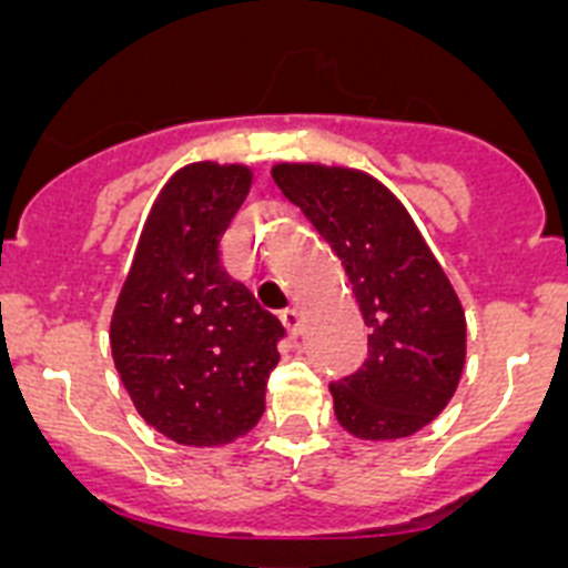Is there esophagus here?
Here are the masks:
<instances>
[{
	"instance_id": "esophagus-1",
	"label": "esophagus",
	"mask_w": 568,
	"mask_h": 568,
	"mask_svg": "<svg viewBox=\"0 0 568 568\" xmlns=\"http://www.w3.org/2000/svg\"><path fill=\"white\" fill-rule=\"evenodd\" d=\"M281 324L287 327L290 335H301V329H304V315H301V310L287 307L281 313Z\"/></svg>"
}]
</instances>
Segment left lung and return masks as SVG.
I'll list each match as a JSON object with an SVG mask.
<instances>
[{
  "instance_id": "left-lung-1",
  "label": "left lung",
  "mask_w": 568,
  "mask_h": 568,
  "mask_svg": "<svg viewBox=\"0 0 568 568\" xmlns=\"http://www.w3.org/2000/svg\"><path fill=\"white\" fill-rule=\"evenodd\" d=\"M273 179L353 284L369 355L329 384L335 418L361 440L424 429L458 389L466 318L453 284L415 222L373 175L324 164H275Z\"/></svg>"
}]
</instances>
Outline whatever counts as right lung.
I'll return each mask as SVG.
<instances>
[{"label":"right lung","mask_w":568,"mask_h":568,"mask_svg":"<svg viewBox=\"0 0 568 568\" xmlns=\"http://www.w3.org/2000/svg\"><path fill=\"white\" fill-rule=\"evenodd\" d=\"M244 164L195 162L164 184L110 321V349L144 420L184 446H222L264 413L284 327L222 267Z\"/></svg>","instance_id":"1"}]
</instances>
